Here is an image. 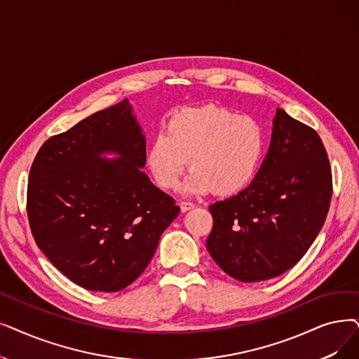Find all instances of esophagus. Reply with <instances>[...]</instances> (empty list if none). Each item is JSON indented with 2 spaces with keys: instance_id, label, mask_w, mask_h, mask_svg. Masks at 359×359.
Here are the masks:
<instances>
[{
  "instance_id": "obj_1",
  "label": "esophagus",
  "mask_w": 359,
  "mask_h": 359,
  "mask_svg": "<svg viewBox=\"0 0 359 359\" xmlns=\"http://www.w3.org/2000/svg\"><path fill=\"white\" fill-rule=\"evenodd\" d=\"M179 205H180V210H182L183 212H186V211H189V210L195 208V204H194V202H189V201H182Z\"/></svg>"
}]
</instances>
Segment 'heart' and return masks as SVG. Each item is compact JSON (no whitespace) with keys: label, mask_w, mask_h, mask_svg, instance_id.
Wrapping results in <instances>:
<instances>
[{"label":"heart","mask_w":359,"mask_h":359,"mask_svg":"<svg viewBox=\"0 0 359 359\" xmlns=\"http://www.w3.org/2000/svg\"><path fill=\"white\" fill-rule=\"evenodd\" d=\"M259 121L217 105L182 108L164 132L152 139L147 165L163 189H175L183 171L192 168L184 191L231 196L248 188L266 152Z\"/></svg>","instance_id":"heart-1"}]
</instances>
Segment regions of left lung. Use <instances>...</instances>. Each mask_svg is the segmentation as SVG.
<instances>
[{
    "label": "left lung",
    "mask_w": 359,
    "mask_h": 359,
    "mask_svg": "<svg viewBox=\"0 0 359 359\" xmlns=\"http://www.w3.org/2000/svg\"><path fill=\"white\" fill-rule=\"evenodd\" d=\"M332 192L330 161L318 133L277 108L270 148L252 183L210 207V255L239 282L283 274L316 241Z\"/></svg>",
    "instance_id": "left-lung-1"
}]
</instances>
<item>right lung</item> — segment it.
Masks as SVG:
<instances>
[{"instance_id": "1", "label": "right lung", "mask_w": 359, "mask_h": 359, "mask_svg": "<svg viewBox=\"0 0 359 359\" xmlns=\"http://www.w3.org/2000/svg\"><path fill=\"white\" fill-rule=\"evenodd\" d=\"M147 141L128 100L89 116L38 151L27 218L43 255L77 286L118 292L144 273L180 208L141 170ZM116 151V161L100 153Z\"/></svg>"}]
</instances>
